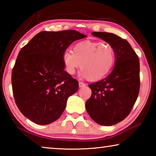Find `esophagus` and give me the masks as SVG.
<instances>
[{
    "label": "esophagus",
    "instance_id": "obj_1",
    "mask_svg": "<svg viewBox=\"0 0 156 156\" xmlns=\"http://www.w3.org/2000/svg\"><path fill=\"white\" fill-rule=\"evenodd\" d=\"M79 87H83L86 86V84L83 83V82H79Z\"/></svg>",
    "mask_w": 156,
    "mask_h": 156
}]
</instances>
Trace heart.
Instances as JSON below:
<instances>
[{
    "label": "heart",
    "instance_id": "b5f03b06",
    "mask_svg": "<svg viewBox=\"0 0 156 156\" xmlns=\"http://www.w3.org/2000/svg\"><path fill=\"white\" fill-rule=\"evenodd\" d=\"M62 61L69 74H74L80 65L82 76L96 81L112 71L115 62V52L112 44L107 42L84 41L76 44L73 53L65 51Z\"/></svg>",
    "mask_w": 156,
    "mask_h": 156
}]
</instances>
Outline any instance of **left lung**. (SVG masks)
Returning a JSON list of instances; mask_svg holds the SVG:
<instances>
[{
	"label": "left lung",
	"mask_w": 156,
	"mask_h": 156,
	"mask_svg": "<svg viewBox=\"0 0 156 156\" xmlns=\"http://www.w3.org/2000/svg\"><path fill=\"white\" fill-rule=\"evenodd\" d=\"M91 34L112 44L115 62L109 76L89 84L91 96L86 102V110L96 123L112 126L125 119L138 98L140 84L139 58L130 44L115 34Z\"/></svg>",
	"instance_id": "8db88e82"
}]
</instances>
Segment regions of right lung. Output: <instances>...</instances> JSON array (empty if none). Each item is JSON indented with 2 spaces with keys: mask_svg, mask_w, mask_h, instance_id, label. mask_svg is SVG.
Returning a JSON list of instances; mask_svg holds the SVG:
<instances>
[{
  "mask_svg": "<svg viewBox=\"0 0 156 156\" xmlns=\"http://www.w3.org/2000/svg\"><path fill=\"white\" fill-rule=\"evenodd\" d=\"M87 37L75 30L43 31L19 51L12 73L13 94L20 112L38 125L58 119L78 82L65 71L62 55L75 41Z\"/></svg>",
  "mask_w": 156,
  "mask_h": 156,
  "instance_id": "right-lung-1",
  "label": "right lung"
}]
</instances>
